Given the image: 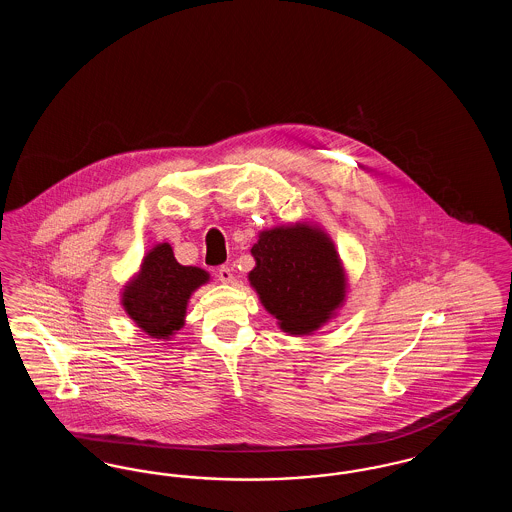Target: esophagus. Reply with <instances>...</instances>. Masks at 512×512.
Here are the masks:
<instances>
[{
  "label": "esophagus",
  "instance_id": "34e87169",
  "mask_svg": "<svg viewBox=\"0 0 512 512\" xmlns=\"http://www.w3.org/2000/svg\"><path fill=\"white\" fill-rule=\"evenodd\" d=\"M217 276H219V280L222 284H230V282L234 280L232 268L228 267V265H220V267L217 268Z\"/></svg>",
  "mask_w": 512,
  "mask_h": 512
}]
</instances>
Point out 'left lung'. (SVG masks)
<instances>
[{
    "label": "left lung",
    "instance_id": "obj_1",
    "mask_svg": "<svg viewBox=\"0 0 512 512\" xmlns=\"http://www.w3.org/2000/svg\"><path fill=\"white\" fill-rule=\"evenodd\" d=\"M257 267L249 280L280 328L309 334L340 307L345 278L324 232L288 226L263 232L251 249Z\"/></svg>",
    "mask_w": 512,
    "mask_h": 512
}]
</instances>
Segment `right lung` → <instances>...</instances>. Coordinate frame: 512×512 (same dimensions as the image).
<instances>
[{"instance_id":"add662e5","label":"right lung","mask_w":512,"mask_h":512,"mask_svg":"<svg viewBox=\"0 0 512 512\" xmlns=\"http://www.w3.org/2000/svg\"><path fill=\"white\" fill-rule=\"evenodd\" d=\"M207 280L205 270L180 265L171 245H157L147 253L138 278L124 290L122 303L151 338L167 340L180 330L190 295Z\"/></svg>"}]
</instances>
